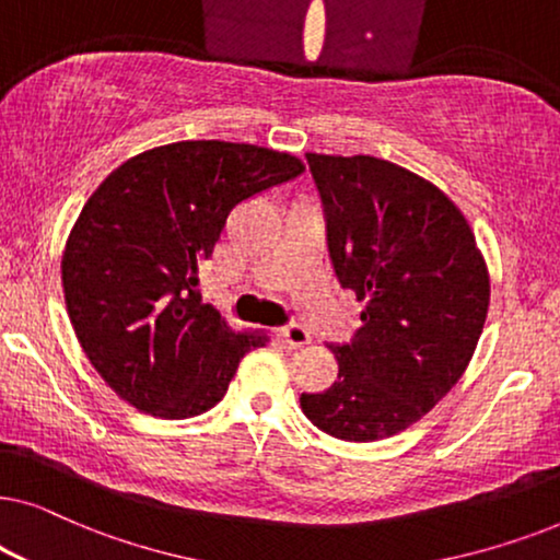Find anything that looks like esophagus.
Here are the masks:
<instances>
[{"label":"esophagus","mask_w":560,"mask_h":560,"mask_svg":"<svg viewBox=\"0 0 560 560\" xmlns=\"http://www.w3.org/2000/svg\"><path fill=\"white\" fill-rule=\"evenodd\" d=\"M278 339L285 343L288 349H301V347H305V343H311V334H308V328L290 324L285 328H280Z\"/></svg>","instance_id":"1"}]
</instances>
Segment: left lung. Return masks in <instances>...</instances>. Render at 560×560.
Listing matches in <instances>:
<instances>
[{
  "label": "left lung",
  "instance_id": "1",
  "mask_svg": "<svg viewBox=\"0 0 560 560\" xmlns=\"http://www.w3.org/2000/svg\"><path fill=\"white\" fill-rule=\"evenodd\" d=\"M326 213L336 278L364 301L339 380L301 395L305 418L341 441L405 431L462 380L489 308V272L456 203L372 155H305Z\"/></svg>",
  "mask_w": 560,
  "mask_h": 560
}]
</instances>
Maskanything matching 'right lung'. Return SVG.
Listing matches in <instances>:
<instances>
[{
	"instance_id": "obj_1",
	"label": "right lung",
	"mask_w": 560,
	"mask_h": 560,
	"mask_svg": "<svg viewBox=\"0 0 560 560\" xmlns=\"http://www.w3.org/2000/svg\"><path fill=\"white\" fill-rule=\"evenodd\" d=\"M290 152L186 140L106 175L68 234L60 278L83 354L121 400L155 418L201 416L226 395L259 331H232L196 293L229 213L293 180Z\"/></svg>"
}]
</instances>
